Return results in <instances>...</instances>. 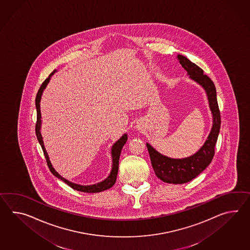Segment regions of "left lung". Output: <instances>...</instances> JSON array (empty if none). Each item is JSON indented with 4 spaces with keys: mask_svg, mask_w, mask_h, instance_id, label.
I'll return each instance as SVG.
<instances>
[{
    "mask_svg": "<svg viewBox=\"0 0 250 250\" xmlns=\"http://www.w3.org/2000/svg\"><path fill=\"white\" fill-rule=\"evenodd\" d=\"M178 58L180 64L188 72L190 78L206 89L213 117L211 133L204 146L195 154L181 160L170 159L163 156L149 144L146 146L156 176L166 183L184 184L191 181L198 176L212 161L221 128V113L217 101L216 89L211 79L204 74V71L186 56L178 55Z\"/></svg>",
    "mask_w": 250,
    "mask_h": 250,
    "instance_id": "1",
    "label": "left lung"
}]
</instances>
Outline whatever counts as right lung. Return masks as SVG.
Masks as SVG:
<instances>
[{
	"instance_id": "right-lung-1",
	"label": "right lung",
	"mask_w": 250,
	"mask_h": 250,
	"mask_svg": "<svg viewBox=\"0 0 250 250\" xmlns=\"http://www.w3.org/2000/svg\"><path fill=\"white\" fill-rule=\"evenodd\" d=\"M56 71L51 72L50 75L48 78H46L44 81V83L40 86L38 94L36 97V107H37V123H36V134H37V138L39 140V143L42 147V150L44 152V157H45V161L47 163V166L49 167L51 172L53 175H55L56 178H59L62 180L64 183H66L69 187H71L72 189H75L77 191H81V192H84V193H99V192H102L104 190L110 188L114 184L116 183L117 180V172H118V163H119V157L121 154V150H122L123 146L126 143L127 141V134H124L121 138L117 141L115 145H113L112 147V158H113V165H112V170L110 175L105 178L104 181L100 182V183L96 184V185H92V186H81V185H77V184H73L70 181L66 180L65 178L61 177L58 173L56 172L55 168L52 167L49 158L47 155V152L44 149V144H43V140H42V136L40 133V125H41V114H40V100H41V96H42V92L44 90V88L46 87V85L48 83L50 77L55 73Z\"/></svg>"
}]
</instances>
